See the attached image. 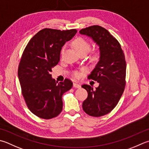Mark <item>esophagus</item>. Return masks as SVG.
<instances>
[{
    "label": "esophagus",
    "instance_id": "esophagus-1",
    "mask_svg": "<svg viewBox=\"0 0 149 149\" xmlns=\"http://www.w3.org/2000/svg\"><path fill=\"white\" fill-rule=\"evenodd\" d=\"M73 86H74V88H81V85H80V84H79L77 83H74V84H73Z\"/></svg>",
    "mask_w": 149,
    "mask_h": 149
}]
</instances>
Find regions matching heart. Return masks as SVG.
<instances>
[{"mask_svg":"<svg viewBox=\"0 0 149 149\" xmlns=\"http://www.w3.org/2000/svg\"><path fill=\"white\" fill-rule=\"evenodd\" d=\"M72 45L76 51L79 54H86L91 48V44L88 40L84 39L82 37H77L72 41ZM65 51V47H63L61 50V55H62ZM101 55V52L100 48H95L92 49L90 54V58L92 61H97L100 59ZM84 72V70L74 72L73 75L76 78L80 77L82 75L83 73Z\"/></svg>","mask_w":149,"mask_h":149,"instance_id":"b5f03b06","label":"heart"}]
</instances>
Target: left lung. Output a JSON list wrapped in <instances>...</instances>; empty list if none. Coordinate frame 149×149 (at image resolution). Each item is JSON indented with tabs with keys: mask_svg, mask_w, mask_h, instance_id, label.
I'll list each match as a JSON object with an SVG mask.
<instances>
[{
	"mask_svg": "<svg viewBox=\"0 0 149 149\" xmlns=\"http://www.w3.org/2000/svg\"><path fill=\"white\" fill-rule=\"evenodd\" d=\"M81 34L92 37L100 46V61L88 76L100 83L95 90L88 84L82 87L88 92L83 103L87 114L101 117L110 112L117 105L126 84V61L118 40L100 26L94 25L81 29Z\"/></svg>",
	"mask_w": 149,
	"mask_h": 149,
	"instance_id": "left-lung-1",
	"label": "left lung"
}]
</instances>
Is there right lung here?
Instances as JSON below:
<instances>
[{"instance_id": "add662e5", "label": "right lung", "mask_w": 149, "mask_h": 149, "mask_svg": "<svg viewBox=\"0 0 149 149\" xmlns=\"http://www.w3.org/2000/svg\"><path fill=\"white\" fill-rule=\"evenodd\" d=\"M76 33L75 29L44 28L31 38L23 52L18 68L21 92L29 110L37 117L49 119L62 111V96L73 83L65 79L57 83L50 72L59 62L62 47Z\"/></svg>"}]
</instances>
